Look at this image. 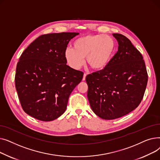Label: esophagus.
<instances>
[{
  "instance_id": "esophagus-1",
  "label": "esophagus",
  "mask_w": 160,
  "mask_h": 160,
  "mask_svg": "<svg viewBox=\"0 0 160 160\" xmlns=\"http://www.w3.org/2000/svg\"><path fill=\"white\" fill-rule=\"evenodd\" d=\"M86 73H84V74H83V78H82V80L83 81H84L85 80H86Z\"/></svg>"
}]
</instances>
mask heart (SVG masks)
I'll return each mask as SVG.
<instances>
[{
    "label": "heart",
    "instance_id": "b5f03b06",
    "mask_svg": "<svg viewBox=\"0 0 160 160\" xmlns=\"http://www.w3.org/2000/svg\"><path fill=\"white\" fill-rule=\"evenodd\" d=\"M115 41L108 35L89 34L82 36L73 43V48L65 51V60L72 69H80L85 58L91 69L100 70L110 62L115 51Z\"/></svg>",
    "mask_w": 160,
    "mask_h": 160
}]
</instances>
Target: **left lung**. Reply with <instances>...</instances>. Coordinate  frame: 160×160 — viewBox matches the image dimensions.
<instances>
[{"instance_id":"obj_1","label":"left lung","mask_w":160,"mask_h":160,"mask_svg":"<svg viewBox=\"0 0 160 160\" xmlns=\"http://www.w3.org/2000/svg\"><path fill=\"white\" fill-rule=\"evenodd\" d=\"M118 51L102 69L88 74V98L93 112L112 120L139 106L146 89L148 74L141 54L126 36L113 33Z\"/></svg>"}]
</instances>
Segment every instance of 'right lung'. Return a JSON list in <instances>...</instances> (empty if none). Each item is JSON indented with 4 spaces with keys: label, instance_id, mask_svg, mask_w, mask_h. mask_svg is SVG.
Masks as SVG:
<instances>
[{
    "label": "right lung",
    "instance_id": "1",
    "mask_svg": "<svg viewBox=\"0 0 160 160\" xmlns=\"http://www.w3.org/2000/svg\"><path fill=\"white\" fill-rule=\"evenodd\" d=\"M77 32L42 35L26 48L17 65L15 83L25 113L51 121L66 110L71 92L83 78L67 65L65 51Z\"/></svg>",
    "mask_w": 160,
    "mask_h": 160
}]
</instances>
